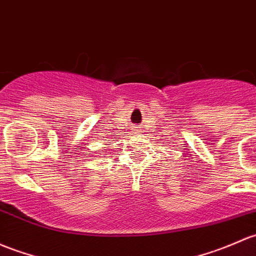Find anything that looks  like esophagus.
Wrapping results in <instances>:
<instances>
[{
    "label": "esophagus",
    "mask_w": 256,
    "mask_h": 256,
    "mask_svg": "<svg viewBox=\"0 0 256 256\" xmlns=\"http://www.w3.org/2000/svg\"><path fill=\"white\" fill-rule=\"evenodd\" d=\"M136 131H138V130H136Z\"/></svg>",
    "instance_id": "obj_1"
}]
</instances>
